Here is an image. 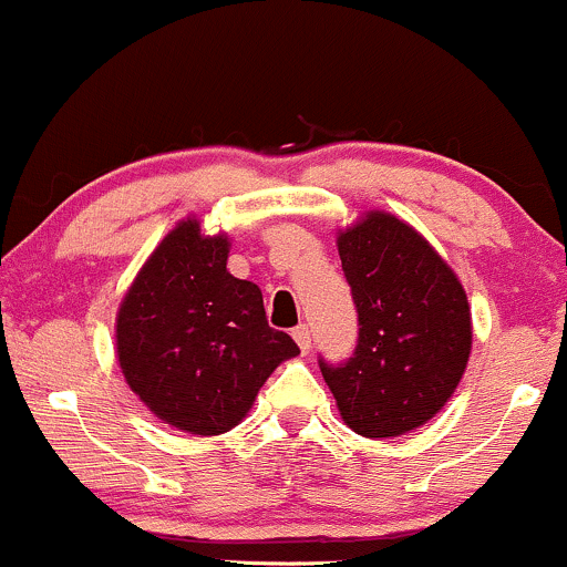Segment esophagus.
Returning a JSON list of instances; mask_svg holds the SVG:
<instances>
[{
  "instance_id": "1",
  "label": "esophagus",
  "mask_w": 567,
  "mask_h": 567,
  "mask_svg": "<svg viewBox=\"0 0 567 567\" xmlns=\"http://www.w3.org/2000/svg\"><path fill=\"white\" fill-rule=\"evenodd\" d=\"M292 338H296V343L301 347L303 354L311 349V330L306 328V324H298V328L292 330Z\"/></svg>"
}]
</instances>
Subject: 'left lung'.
<instances>
[{"instance_id":"obj_1","label":"left lung","mask_w":567,"mask_h":567,"mask_svg":"<svg viewBox=\"0 0 567 567\" xmlns=\"http://www.w3.org/2000/svg\"><path fill=\"white\" fill-rule=\"evenodd\" d=\"M357 306V349L320 360L343 424L362 437H400L451 400L472 351L466 290L440 252L392 213L370 210L338 231Z\"/></svg>"}]
</instances>
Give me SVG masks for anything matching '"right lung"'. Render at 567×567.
Instances as JSON below:
<instances>
[{
	"instance_id": "right-lung-1",
	"label": "right lung",
	"mask_w": 567,
	"mask_h": 567,
	"mask_svg": "<svg viewBox=\"0 0 567 567\" xmlns=\"http://www.w3.org/2000/svg\"><path fill=\"white\" fill-rule=\"evenodd\" d=\"M229 237L181 220L141 266L116 315L127 386L159 421L213 437L256 402L296 341L269 328L258 285L229 275Z\"/></svg>"
}]
</instances>
